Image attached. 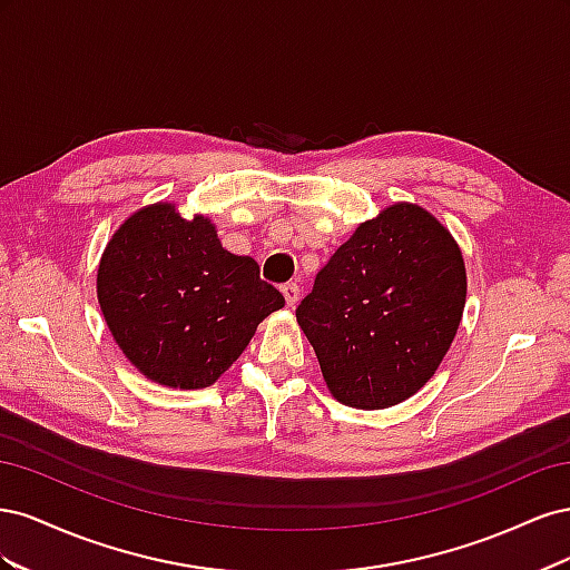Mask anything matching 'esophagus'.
<instances>
[{
	"instance_id": "esophagus-1",
	"label": "esophagus",
	"mask_w": 570,
	"mask_h": 570,
	"mask_svg": "<svg viewBox=\"0 0 570 570\" xmlns=\"http://www.w3.org/2000/svg\"><path fill=\"white\" fill-rule=\"evenodd\" d=\"M283 297L287 302V306H297V302H299V285L297 283L283 285Z\"/></svg>"
}]
</instances>
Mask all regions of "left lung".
<instances>
[{"label":"left lung","instance_id":"1","mask_svg":"<svg viewBox=\"0 0 570 570\" xmlns=\"http://www.w3.org/2000/svg\"><path fill=\"white\" fill-rule=\"evenodd\" d=\"M465 304L452 233L419 204L361 223L297 306L335 400L387 409L416 394L450 352Z\"/></svg>","mask_w":570,"mask_h":570}]
</instances>
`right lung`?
Returning a JSON list of instances; mask_svg holds the SVG:
<instances>
[{
    "mask_svg": "<svg viewBox=\"0 0 570 570\" xmlns=\"http://www.w3.org/2000/svg\"><path fill=\"white\" fill-rule=\"evenodd\" d=\"M97 299L130 364L176 390L214 385L285 306L252 256L220 245L212 218H183L170 202L120 223L99 258Z\"/></svg>",
    "mask_w": 570,
    "mask_h": 570,
    "instance_id": "right-lung-1",
    "label": "right lung"
}]
</instances>
